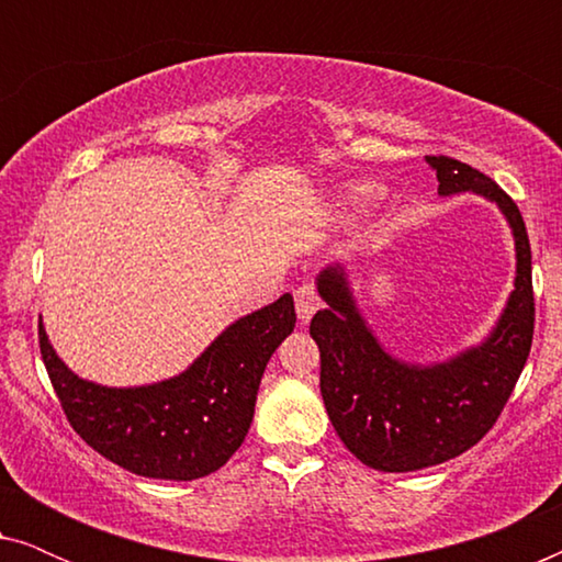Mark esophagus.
<instances>
[{"instance_id":"1","label":"esophagus","mask_w":562,"mask_h":562,"mask_svg":"<svg viewBox=\"0 0 562 562\" xmlns=\"http://www.w3.org/2000/svg\"><path fill=\"white\" fill-rule=\"evenodd\" d=\"M294 304H296L299 319L310 322L314 317V312H317L322 306V299H319L317 289H314L312 283H302V286L294 291Z\"/></svg>"}]
</instances>
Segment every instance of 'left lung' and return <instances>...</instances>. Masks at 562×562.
Here are the masks:
<instances>
[{
	"mask_svg": "<svg viewBox=\"0 0 562 562\" xmlns=\"http://www.w3.org/2000/svg\"><path fill=\"white\" fill-rule=\"evenodd\" d=\"M425 160L440 181V196L471 191L498 206L514 235L517 276L488 337L422 366L383 348L360 314L342 263L322 268L317 291L327 306L310 325L322 358V398L345 448L383 473L422 471L473 448L509 402L535 333L532 250L517 204L468 164L448 156Z\"/></svg>",
	"mask_w": 562,
	"mask_h": 562,
	"instance_id": "8db88e82",
	"label": "left lung"
}]
</instances>
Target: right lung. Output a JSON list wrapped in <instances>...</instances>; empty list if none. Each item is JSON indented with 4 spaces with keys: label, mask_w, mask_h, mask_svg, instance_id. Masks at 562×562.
Returning a JSON list of instances; mask_svg holds the SVG:
<instances>
[{
    "label": "right lung",
    "mask_w": 562,
    "mask_h": 562,
    "mask_svg": "<svg viewBox=\"0 0 562 562\" xmlns=\"http://www.w3.org/2000/svg\"><path fill=\"white\" fill-rule=\"evenodd\" d=\"M294 296L222 329L187 371L145 386H102L76 375L45 335L41 356L68 422L99 456L145 479L194 481L220 471L248 435L258 386L294 333Z\"/></svg>",
    "instance_id": "add662e5"
}]
</instances>
